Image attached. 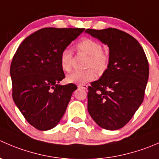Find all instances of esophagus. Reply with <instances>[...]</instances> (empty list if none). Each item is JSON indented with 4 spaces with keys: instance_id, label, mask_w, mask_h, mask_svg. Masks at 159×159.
<instances>
[{
    "instance_id": "1",
    "label": "esophagus",
    "mask_w": 159,
    "mask_h": 159,
    "mask_svg": "<svg viewBox=\"0 0 159 159\" xmlns=\"http://www.w3.org/2000/svg\"><path fill=\"white\" fill-rule=\"evenodd\" d=\"M78 88H81V89H84V90H86V89H88V85H87V84H78Z\"/></svg>"
}]
</instances>
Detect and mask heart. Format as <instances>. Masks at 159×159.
<instances>
[{"instance_id":"b5f03b06","label":"heart","mask_w":159,"mask_h":159,"mask_svg":"<svg viewBox=\"0 0 159 159\" xmlns=\"http://www.w3.org/2000/svg\"><path fill=\"white\" fill-rule=\"evenodd\" d=\"M78 52L89 55L84 70H75L67 77V81L75 84H84L95 78V69L98 73H102L108 68L109 63V55L104 51L102 44L91 38H84L75 46ZM73 54L69 48H65L60 55V65L65 71L69 72L72 68Z\"/></svg>"}]
</instances>
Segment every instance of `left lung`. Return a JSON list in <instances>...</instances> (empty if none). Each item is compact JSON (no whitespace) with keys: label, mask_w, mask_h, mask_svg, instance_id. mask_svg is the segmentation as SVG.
<instances>
[{"label":"left lung","mask_w":159,"mask_h":159,"mask_svg":"<svg viewBox=\"0 0 159 159\" xmlns=\"http://www.w3.org/2000/svg\"><path fill=\"white\" fill-rule=\"evenodd\" d=\"M109 48L108 68L89 87L88 110L102 129L125 125L142 103L147 85L148 59L139 41L116 28L86 29Z\"/></svg>","instance_id":"obj_1"}]
</instances>
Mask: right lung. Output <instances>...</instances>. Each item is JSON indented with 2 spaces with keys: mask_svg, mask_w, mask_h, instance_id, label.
I'll use <instances>...</instances> for the list:
<instances>
[{
  "mask_svg": "<svg viewBox=\"0 0 159 159\" xmlns=\"http://www.w3.org/2000/svg\"><path fill=\"white\" fill-rule=\"evenodd\" d=\"M84 30L41 28L25 38L13 57L10 68L13 100L35 129H53L66 111L77 86L58 84L65 78L60 55Z\"/></svg>",
  "mask_w": 159,
  "mask_h": 159,
  "instance_id": "right-lung-1",
  "label": "right lung"
}]
</instances>
